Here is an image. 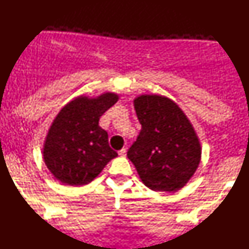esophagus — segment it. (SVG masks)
<instances>
[{"mask_svg":"<svg viewBox=\"0 0 249 249\" xmlns=\"http://www.w3.org/2000/svg\"><path fill=\"white\" fill-rule=\"evenodd\" d=\"M118 154H119V156H122V157L126 156V148H123V149L119 150Z\"/></svg>","mask_w":249,"mask_h":249,"instance_id":"esophagus-1","label":"esophagus"}]
</instances>
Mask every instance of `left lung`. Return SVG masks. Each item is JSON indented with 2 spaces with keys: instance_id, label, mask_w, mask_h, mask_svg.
<instances>
[{
  "instance_id": "1",
  "label": "left lung",
  "mask_w": 249,
  "mask_h": 249,
  "mask_svg": "<svg viewBox=\"0 0 249 249\" xmlns=\"http://www.w3.org/2000/svg\"><path fill=\"white\" fill-rule=\"evenodd\" d=\"M133 105L141 131L128 149V160L148 188L179 191L201 161V144L193 125L169 97L143 94L135 97Z\"/></svg>"
}]
</instances>
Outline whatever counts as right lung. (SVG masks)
<instances>
[{
	"instance_id": "1",
	"label": "right lung",
	"mask_w": 249,
	"mask_h": 249,
	"mask_svg": "<svg viewBox=\"0 0 249 249\" xmlns=\"http://www.w3.org/2000/svg\"><path fill=\"white\" fill-rule=\"evenodd\" d=\"M118 101L115 93L80 95L61 109L43 143V160L63 184L81 186L96 178L118 155L109 146L108 133L100 127V117Z\"/></svg>"
}]
</instances>
